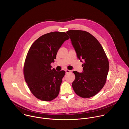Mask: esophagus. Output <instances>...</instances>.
Here are the masks:
<instances>
[{
  "label": "esophagus",
  "mask_w": 129,
  "mask_h": 129,
  "mask_svg": "<svg viewBox=\"0 0 129 129\" xmlns=\"http://www.w3.org/2000/svg\"><path fill=\"white\" fill-rule=\"evenodd\" d=\"M65 71H66V74H68V73H70L71 72V71L70 70H66Z\"/></svg>",
  "instance_id": "1"
}]
</instances>
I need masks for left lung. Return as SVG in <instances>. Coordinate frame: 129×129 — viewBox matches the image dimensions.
Masks as SVG:
<instances>
[{"mask_svg":"<svg viewBox=\"0 0 129 129\" xmlns=\"http://www.w3.org/2000/svg\"><path fill=\"white\" fill-rule=\"evenodd\" d=\"M67 33L70 37L77 58L83 63L82 73L73 72L75 78L73 88L78 96L91 97L105 84L109 71L108 59L100 43L89 33L72 30Z\"/></svg>","mask_w":129,"mask_h":129,"instance_id":"obj_1","label":"left lung"}]
</instances>
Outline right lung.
<instances>
[{
	"label": "right lung",
	"instance_id": "right-lung-1",
	"mask_svg": "<svg viewBox=\"0 0 129 129\" xmlns=\"http://www.w3.org/2000/svg\"><path fill=\"white\" fill-rule=\"evenodd\" d=\"M70 39L65 32H53L39 37L32 45L25 59V80L32 94L45 101L56 97L65 72L52 69L58 50Z\"/></svg>",
	"mask_w": 129,
	"mask_h": 129
}]
</instances>
